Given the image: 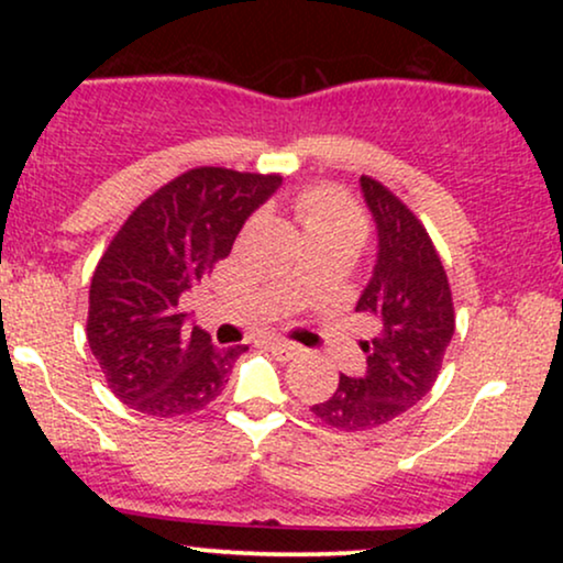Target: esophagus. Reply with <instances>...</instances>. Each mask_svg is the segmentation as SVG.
<instances>
[{
    "instance_id": "1",
    "label": "esophagus",
    "mask_w": 563,
    "mask_h": 563,
    "mask_svg": "<svg viewBox=\"0 0 563 563\" xmlns=\"http://www.w3.org/2000/svg\"><path fill=\"white\" fill-rule=\"evenodd\" d=\"M267 346L273 349L275 354H280V357H286V360L299 357V354L303 352L299 344H294V341H286V339H269Z\"/></svg>"
}]
</instances>
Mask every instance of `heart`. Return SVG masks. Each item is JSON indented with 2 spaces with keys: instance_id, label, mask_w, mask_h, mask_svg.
Wrapping results in <instances>:
<instances>
[{
  "instance_id": "heart-1",
  "label": "heart",
  "mask_w": 563,
  "mask_h": 563,
  "mask_svg": "<svg viewBox=\"0 0 563 563\" xmlns=\"http://www.w3.org/2000/svg\"><path fill=\"white\" fill-rule=\"evenodd\" d=\"M296 211L312 241L320 238H346L360 243L365 235V217L346 192L333 187H312L296 200Z\"/></svg>"
}]
</instances>
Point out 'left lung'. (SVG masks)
Here are the masks:
<instances>
[{"mask_svg": "<svg viewBox=\"0 0 563 563\" xmlns=\"http://www.w3.org/2000/svg\"><path fill=\"white\" fill-rule=\"evenodd\" d=\"M376 222L378 254L357 312L373 325L363 376H341L331 399L312 405L322 423L341 431L376 429L402 416L431 391L442 367L455 312L448 275L416 214L371 177H360Z\"/></svg>", "mask_w": 563, "mask_h": 563, "instance_id": "1", "label": "left lung"}]
</instances>
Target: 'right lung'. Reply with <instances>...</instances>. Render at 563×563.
<instances>
[{"label":"right lung","mask_w":563,"mask_h":563,"mask_svg":"<svg viewBox=\"0 0 563 563\" xmlns=\"http://www.w3.org/2000/svg\"><path fill=\"white\" fill-rule=\"evenodd\" d=\"M283 177L200 166L142 200L89 286L87 341L121 402L153 418L203 410L249 346L219 349L187 325L183 296L232 251Z\"/></svg>","instance_id":"add662e5"}]
</instances>
